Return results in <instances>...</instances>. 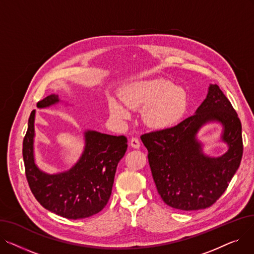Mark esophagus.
<instances>
[{
  "label": "esophagus",
  "mask_w": 254,
  "mask_h": 254,
  "mask_svg": "<svg viewBox=\"0 0 254 254\" xmlns=\"http://www.w3.org/2000/svg\"><path fill=\"white\" fill-rule=\"evenodd\" d=\"M129 145L131 146L132 148H137L138 149L140 147V141L137 138H132V139H130Z\"/></svg>",
  "instance_id": "obj_1"
}]
</instances>
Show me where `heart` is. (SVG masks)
<instances>
[{
    "label": "heart",
    "mask_w": 254,
    "mask_h": 254,
    "mask_svg": "<svg viewBox=\"0 0 254 254\" xmlns=\"http://www.w3.org/2000/svg\"><path fill=\"white\" fill-rule=\"evenodd\" d=\"M120 96L131 109H143L144 122L154 128L176 125L188 109V95L183 87L170 80L155 78L127 85ZM110 113L117 119H127L128 111L115 100L109 101Z\"/></svg>",
    "instance_id": "b5f03b06"
}]
</instances>
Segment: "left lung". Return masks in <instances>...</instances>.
<instances>
[{"label":"left lung","mask_w":254,"mask_h":254,"mask_svg":"<svg viewBox=\"0 0 254 254\" xmlns=\"http://www.w3.org/2000/svg\"><path fill=\"white\" fill-rule=\"evenodd\" d=\"M223 126L221 138L229 149L220 157L207 156L197 140L204 125ZM158 194L170 207L183 211L206 209L228 189L243 155L242 126L231 102L217 84L194 115L177 126L141 136Z\"/></svg>","instance_id":"left-lung-1"}]
</instances>
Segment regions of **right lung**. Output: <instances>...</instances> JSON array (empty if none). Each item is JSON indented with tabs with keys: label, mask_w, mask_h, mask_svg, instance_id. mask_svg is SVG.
<instances>
[{
	"label": "right lung",
	"mask_w": 254,
	"mask_h": 254,
	"mask_svg": "<svg viewBox=\"0 0 254 254\" xmlns=\"http://www.w3.org/2000/svg\"><path fill=\"white\" fill-rule=\"evenodd\" d=\"M61 102L50 95L37 103L40 109ZM35 116L33 110L23 139L25 176L37 201L45 209L68 219H81L99 213L108 203L117 165L127 148L125 136H111L97 130L84 131V149L69 170L48 174L35 161Z\"/></svg>",
	"instance_id": "1"
}]
</instances>
